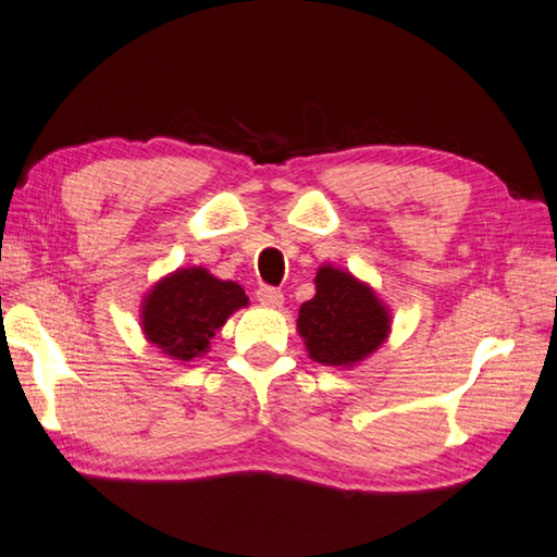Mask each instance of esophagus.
<instances>
[{
	"label": "esophagus",
	"mask_w": 557,
	"mask_h": 557,
	"mask_svg": "<svg viewBox=\"0 0 557 557\" xmlns=\"http://www.w3.org/2000/svg\"><path fill=\"white\" fill-rule=\"evenodd\" d=\"M257 300L261 302V306H269V308H281L283 306V293L271 288V286H261L257 290Z\"/></svg>",
	"instance_id": "esophagus-1"
}]
</instances>
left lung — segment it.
<instances>
[{"mask_svg":"<svg viewBox=\"0 0 557 557\" xmlns=\"http://www.w3.org/2000/svg\"><path fill=\"white\" fill-rule=\"evenodd\" d=\"M393 314L369 283L351 271L324 264L314 296L298 310V334L308 356L322 366L354 369L391 337Z\"/></svg>","mask_w":557,"mask_h":557,"instance_id":"8db88e82","label":"left lung"}]
</instances>
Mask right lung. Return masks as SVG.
<instances>
[{"mask_svg":"<svg viewBox=\"0 0 557 557\" xmlns=\"http://www.w3.org/2000/svg\"><path fill=\"white\" fill-rule=\"evenodd\" d=\"M249 298L235 281L215 278L203 267L176 269L148 290L140 306L145 339L164 356L188 363L208 354L215 332Z\"/></svg>","mask_w":557,"mask_h":557,"instance_id":"obj_1","label":"right lung"}]
</instances>
